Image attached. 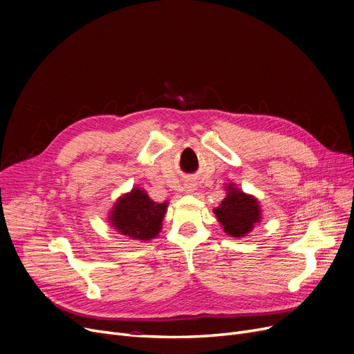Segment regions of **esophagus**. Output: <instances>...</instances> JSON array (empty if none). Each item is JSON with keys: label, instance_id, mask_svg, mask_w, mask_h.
<instances>
[{"label": "esophagus", "instance_id": "1", "mask_svg": "<svg viewBox=\"0 0 354 354\" xmlns=\"http://www.w3.org/2000/svg\"><path fill=\"white\" fill-rule=\"evenodd\" d=\"M183 191H185L187 194H194L196 191V185L194 182H187L185 185H183Z\"/></svg>", "mask_w": 354, "mask_h": 354}]
</instances>
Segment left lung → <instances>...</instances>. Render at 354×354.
<instances>
[{
  "mask_svg": "<svg viewBox=\"0 0 354 354\" xmlns=\"http://www.w3.org/2000/svg\"><path fill=\"white\" fill-rule=\"evenodd\" d=\"M225 194L221 204L214 208V214L224 233L241 239L252 233L254 225L262 221V208L254 195L243 192L234 182L227 183Z\"/></svg>",
  "mask_w": 354,
  "mask_h": 354,
  "instance_id": "8db88e82",
  "label": "left lung"
}]
</instances>
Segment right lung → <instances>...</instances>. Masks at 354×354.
<instances>
[{
    "label": "right lung",
    "mask_w": 354,
    "mask_h": 354,
    "mask_svg": "<svg viewBox=\"0 0 354 354\" xmlns=\"http://www.w3.org/2000/svg\"><path fill=\"white\" fill-rule=\"evenodd\" d=\"M167 205L166 201L155 203L145 189L134 187L118 196L109 214V223L121 236L149 241L159 236Z\"/></svg>",
    "instance_id": "right-lung-1"
}]
</instances>
